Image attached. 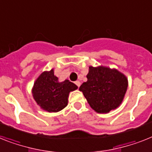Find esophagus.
Listing matches in <instances>:
<instances>
[{
	"instance_id": "esophagus-1",
	"label": "esophagus",
	"mask_w": 152,
	"mask_h": 152,
	"mask_svg": "<svg viewBox=\"0 0 152 152\" xmlns=\"http://www.w3.org/2000/svg\"><path fill=\"white\" fill-rule=\"evenodd\" d=\"M75 84H76V86H78V87H80V84H81V83H80V81H76V82H75Z\"/></svg>"
}]
</instances>
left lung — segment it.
<instances>
[{"instance_id": "8db88e82", "label": "left lung", "mask_w": 152, "mask_h": 152, "mask_svg": "<svg viewBox=\"0 0 152 152\" xmlns=\"http://www.w3.org/2000/svg\"><path fill=\"white\" fill-rule=\"evenodd\" d=\"M86 78L79 90L92 109L96 113H107L120 107L128 86L124 74L107 66H90Z\"/></svg>"}]
</instances>
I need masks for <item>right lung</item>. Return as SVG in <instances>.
<instances>
[{
	"mask_svg": "<svg viewBox=\"0 0 152 152\" xmlns=\"http://www.w3.org/2000/svg\"><path fill=\"white\" fill-rule=\"evenodd\" d=\"M77 88L76 84L68 80L59 82L52 69L41 73L34 83L31 93L36 104L43 110L56 113L66 107L69 93Z\"/></svg>",
	"mask_w": 152,
	"mask_h": 152,
	"instance_id": "obj_1",
	"label": "right lung"
}]
</instances>
